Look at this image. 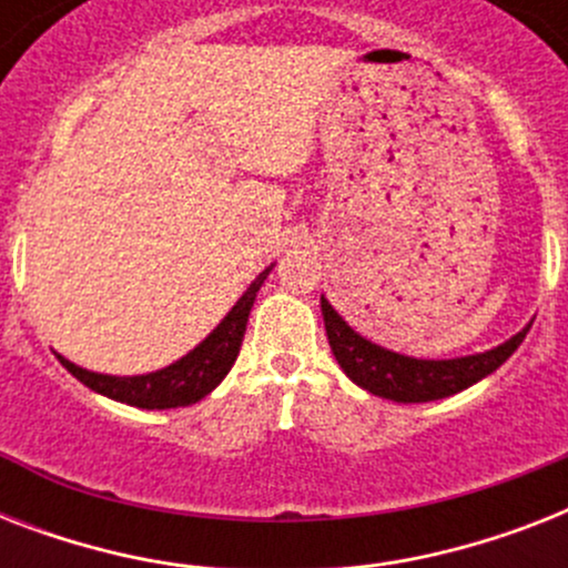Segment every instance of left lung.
Returning a JSON list of instances; mask_svg holds the SVG:
<instances>
[{
	"label": "left lung",
	"mask_w": 568,
	"mask_h": 568,
	"mask_svg": "<svg viewBox=\"0 0 568 568\" xmlns=\"http://www.w3.org/2000/svg\"><path fill=\"white\" fill-rule=\"evenodd\" d=\"M321 315H324L329 347H333V356L342 365V372L365 392L386 397V400H397V404H427V400L450 397L463 388L475 386L477 379L489 377L495 368H501L510 359L513 351L525 342L530 324H534L530 321L528 327L519 329L504 345L484 351V354L454 356V359H415V356L395 354L388 347L374 345L372 338L359 336L329 306L324 294H321Z\"/></svg>",
	"instance_id": "left-lung-1"
}]
</instances>
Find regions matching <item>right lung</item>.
I'll use <instances>...</instances> for the list:
<instances>
[{"mask_svg":"<svg viewBox=\"0 0 568 568\" xmlns=\"http://www.w3.org/2000/svg\"><path fill=\"white\" fill-rule=\"evenodd\" d=\"M274 265L265 267L262 274L250 283V288L239 297L217 327L209 336L189 351V354L176 359V363L164 365L159 372L150 374H132V377H118V374H100L79 368L75 363L64 359L58 354L61 365L73 374L79 383L93 388L97 395H105L120 404L138 406V409H173V406H191L203 400L217 383H221L230 368L239 359L241 342H244V329H247L250 310L256 301L258 288L267 280Z\"/></svg>","mask_w":568,"mask_h":568,"instance_id":"obj_1","label":"right lung"}]
</instances>
